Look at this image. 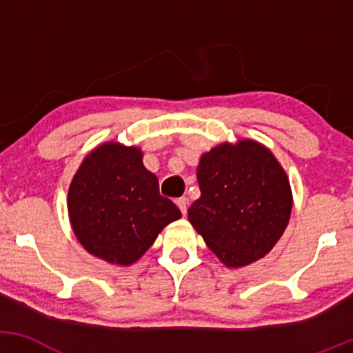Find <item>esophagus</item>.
<instances>
[{"label": "esophagus", "instance_id": "esophagus-1", "mask_svg": "<svg viewBox=\"0 0 353 353\" xmlns=\"http://www.w3.org/2000/svg\"><path fill=\"white\" fill-rule=\"evenodd\" d=\"M176 204L177 208L181 209L182 216H185V214H188V199H185V197H181V199L176 201Z\"/></svg>", "mask_w": 353, "mask_h": 353}]
</instances>
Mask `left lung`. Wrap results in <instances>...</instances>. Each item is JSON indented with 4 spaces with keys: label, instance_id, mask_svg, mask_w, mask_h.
Segmentation results:
<instances>
[{
    "label": "left lung",
    "instance_id": "left-lung-1",
    "mask_svg": "<svg viewBox=\"0 0 353 353\" xmlns=\"http://www.w3.org/2000/svg\"><path fill=\"white\" fill-rule=\"evenodd\" d=\"M201 197L188 217L229 269L265 257L292 212L289 177L269 148L254 139L222 143L197 165Z\"/></svg>",
    "mask_w": 353,
    "mask_h": 353
}]
</instances>
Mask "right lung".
<instances>
[{
	"instance_id": "1",
	"label": "right lung",
	"mask_w": 353,
	"mask_h": 353,
	"mask_svg": "<svg viewBox=\"0 0 353 353\" xmlns=\"http://www.w3.org/2000/svg\"><path fill=\"white\" fill-rule=\"evenodd\" d=\"M68 214L79 244L108 264L139 261L165 225L181 219L137 145L108 141L81 163L68 190Z\"/></svg>"
}]
</instances>
